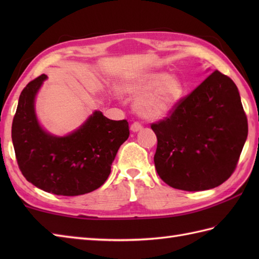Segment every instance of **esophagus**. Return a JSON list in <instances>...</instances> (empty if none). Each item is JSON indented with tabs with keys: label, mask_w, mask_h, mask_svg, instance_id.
Here are the masks:
<instances>
[{
	"label": "esophagus",
	"mask_w": 259,
	"mask_h": 259,
	"mask_svg": "<svg viewBox=\"0 0 259 259\" xmlns=\"http://www.w3.org/2000/svg\"><path fill=\"white\" fill-rule=\"evenodd\" d=\"M130 129H131V131H134V133H138V131H140L142 129V124L140 122H138V121H135V122L131 124Z\"/></svg>",
	"instance_id": "1"
}]
</instances>
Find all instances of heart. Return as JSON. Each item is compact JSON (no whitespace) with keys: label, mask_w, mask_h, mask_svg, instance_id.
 Listing matches in <instances>:
<instances>
[{"label":"heart","mask_w":259,"mask_h":259,"mask_svg":"<svg viewBox=\"0 0 259 259\" xmlns=\"http://www.w3.org/2000/svg\"><path fill=\"white\" fill-rule=\"evenodd\" d=\"M130 95L139 96L135 109L148 118H159L172 112L184 95L183 82L174 74L150 72L131 81L125 87Z\"/></svg>","instance_id":"obj_1"}]
</instances>
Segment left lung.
I'll return each mask as SVG.
<instances>
[{
	"mask_svg": "<svg viewBox=\"0 0 259 259\" xmlns=\"http://www.w3.org/2000/svg\"><path fill=\"white\" fill-rule=\"evenodd\" d=\"M157 172L176 189L200 191L225 183L237 166L248 123L237 87L218 70L151 124Z\"/></svg>",
	"mask_w": 259,
	"mask_h": 259,
	"instance_id": "8db88e82",
	"label": "left lung"
}]
</instances>
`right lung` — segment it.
I'll return each instance as SVG.
<instances>
[{"label": "right lung", "mask_w": 259, "mask_h": 259, "mask_svg": "<svg viewBox=\"0 0 259 259\" xmlns=\"http://www.w3.org/2000/svg\"><path fill=\"white\" fill-rule=\"evenodd\" d=\"M46 74L22 90L12 123V141L22 175L37 188L59 196H79L98 189L108 179L120 146L128 139L126 120H110L95 111L79 129L65 137L46 133L34 110Z\"/></svg>", "instance_id": "obj_1"}]
</instances>
